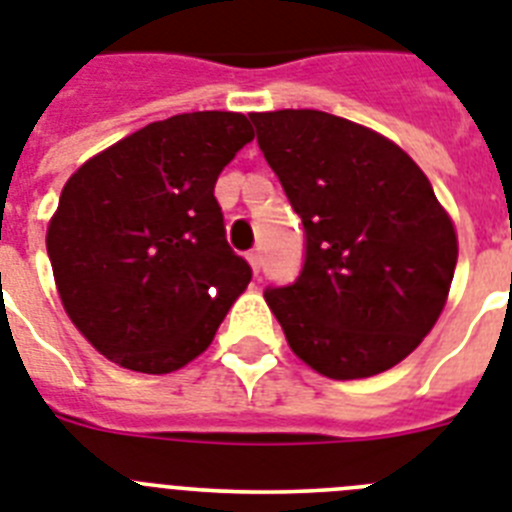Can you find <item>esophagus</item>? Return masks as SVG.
<instances>
[{"label": "esophagus", "instance_id": "1", "mask_svg": "<svg viewBox=\"0 0 512 512\" xmlns=\"http://www.w3.org/2000/svg\"><path fill=\"white\" fill-rule=\"evenodd\" d=\"M247 260H249V265H252V270H255V276H257V273H260V265H263V257H260V252H257V249L247 252Z\"/></svg>", "mask_w": 512, "mask_h": 512}]
</instances>
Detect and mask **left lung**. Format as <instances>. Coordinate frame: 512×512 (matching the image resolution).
<instances>
[{
	"label": "left lung",
	"mask_w": 512,
	"mask_h": 512,
	"mask_svg": "<svg viewBox=\"0 0 512 512\" xmlns=\"http://www.w3.org/2000/svg\"><path fill=\"white\" fill-rule=\"evenodd\" d=\"M252 123L305 228L294 284L265 289L286 342L336 381L389 371L434 328L458 263L429 178L397 144L328 112H255Z\"/></svg>",
	"instance_id": "1"
}]
</instances>
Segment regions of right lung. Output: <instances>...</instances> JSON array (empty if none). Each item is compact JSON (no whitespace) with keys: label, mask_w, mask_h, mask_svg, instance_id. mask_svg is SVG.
I'll return each instance as SVG.
<instances>
[{"label":"right lung","mask_w":512,"mask_h":512,"mask_svg":"<svg viewBox=\"0 0 512 512\" xmlns=\"http://www.w3.org/2000/svg\"><path fill=\"white\" fill-rule=\"evenodd\" d=\"M252 139L239 112H184L70 176L47 255L65 313L107 360L170 373L210 347L252 278L226 242L215 181Z\"/></svg>","instance_id":"add662e5"}]
</instances>
